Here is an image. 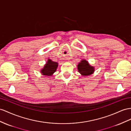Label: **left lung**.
Wrapping results in <instances>:
<instances>
[{"mask_svg": "<svg viewBox=\"0 0 131 131\" xmlns=\"http://www.w3.org/2000/svg\"><path fill=\"white\" fill-rule=\"evenodd\" d=\"M79 72L83 76H89L94 72L93 67L90 66L86 60H82L78 66Z\"/></svg>", "mask_w": 131, "mask_h": 131, "instance_id": "obj_1", "label": "left lung"}]
</instances>
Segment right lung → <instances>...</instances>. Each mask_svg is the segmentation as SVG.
I'll return each instance as SVG.
<instances>
[{
  "label": "right lung",
  "mask_w": 131,
  "mask_h": 131,
  "mask_svg": "<svg viewBox=\"0 0 131 131\" xmlns=\"http://www.w3.org/2000/svg\"><path fill=\"white\" fill-rule=\"evenodd\" d=\"M58 66V63L51 61V60L48 59V61L44 66V68L41 70V72L42 74L45 76H52L53 73L56 71Z\"/></svg>",
  "instance_id": "right-lung-1"
}]
</instances>
